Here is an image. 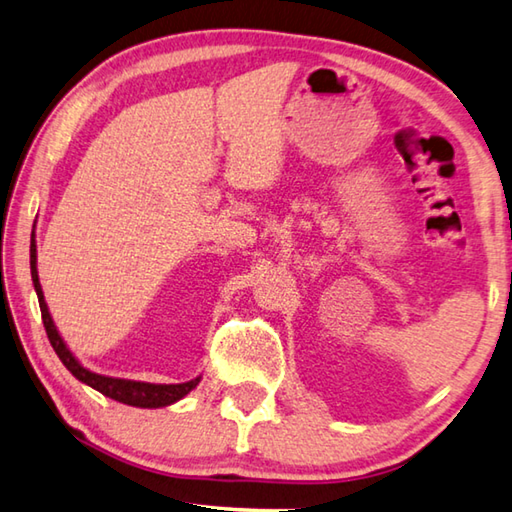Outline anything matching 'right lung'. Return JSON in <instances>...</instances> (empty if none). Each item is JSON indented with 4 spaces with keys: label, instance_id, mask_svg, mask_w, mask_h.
<instances>
[{
    "label": "right lung",
    "instance_id": "obj_1",
    "mask_svg": "<svg viewBox=\"0 0 512 512\" xmlns=\"http://www.w3.org/2000/svg\"><path fill=\"white\" fill-rule=\"evenodd\" d=\"M31 277H33L37 300H40L42 322H44V329H46V336H49L51 347L55 349V353H58L62 365L67 367L71 374L80 380V383L94 387L96 392L114 398V401H118V403L132 405V407H150V410H152V407H165V405H172L176 401H181L185 394H190L192 389L199 385L201 376L194 378V380H188V383H179V385H154V383H141V380H125V378L102 376V374H94V371L85 369L76 360V356H73V353L69 351V347L64 345V340L60 338V333L53 324L49 306H46V302H44L40 277H37L35 235L31 239Z\"/></svg>",
    "mask_w": 512,
    "mask_h": 512
}]
</instances>
